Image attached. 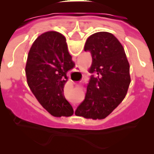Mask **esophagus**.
Wrapping results in <instances>:
<instances>
[{
    "instance_id": "esophagus-1",
    "label": "esophagus",
    "mask_w": 154,
    "mask_h": 154,
    "mask_svg": "<svg viewBox=\"0 0 154 154\" xmlns=\"http://www.w3.org/2000/svg\"><path fill=\"white\" fill-rule=\"evenodd\" d=\"M76 71H77V73L79 74V75H80L81 77H82V73H81L80 68H79V67H76Z\"/></svg>"
}]
</instances>
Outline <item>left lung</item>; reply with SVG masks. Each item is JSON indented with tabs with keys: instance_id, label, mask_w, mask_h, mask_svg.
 <instances>
[{
	"instance_id": "left-lung-1",
	"label": "left lung",
	"mask_w": 154,
	"mask_h": 154,
	"mask_svg": "<svg viewBox=\"0 0 154 154\" xmlns=\"http://www.w3.org/2000/svg\"><path fill=\"white\" fill-rule=\"evenodd\" d=\"M92 73L85 99L75 114L87 119H105L125 97L129 83V64L124 48L112 34L98 32L87 39Z\"/></svg>"
}]
</instances>
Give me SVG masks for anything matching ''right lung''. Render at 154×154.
I'll use <instances>...</instances> for the list:
<instances>
[{"mask_svg":"<svg viewBox=\"0 0 154 154\" xmlns=\"http://www.w3.org/2000/svg\"><path fill=\"white\" fill-rule=\"evenodd\" d=\"M73 67L66 38L60 33H44L32 44L25 67L27 82L41 106L52 116L73 114L63 95L67 72Z\"/></svg>","mask_w":154,"mask_h":154,"instance_id":"right-lung-1","label":"right lung"}]
</instances>
